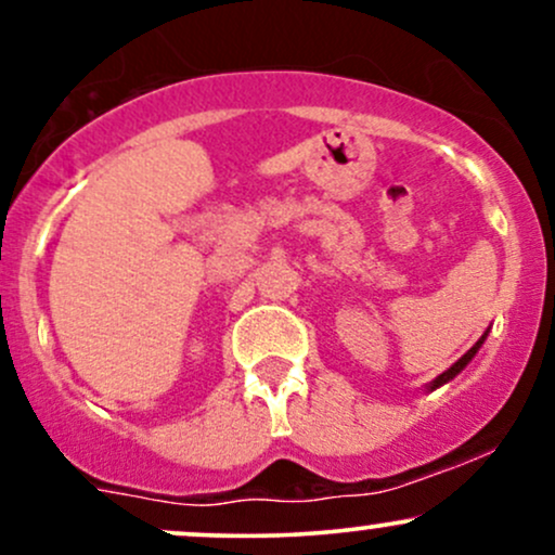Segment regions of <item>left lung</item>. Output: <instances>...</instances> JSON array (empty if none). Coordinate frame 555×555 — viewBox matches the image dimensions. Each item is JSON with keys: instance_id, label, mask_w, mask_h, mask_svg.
Returning a JSON list of instances; mask_svg holds the SVG:
<instances>
[{"instance_id": "obj_1", "label": "left lung", "mask_w": 555, "mask_h": 555, "mask_svg": "<svg viewBox=\"0 0 555 555\" xmlns=\"http://www.w3.org/2000/svg\"><path fill=\"white\" fill-rule=\"evenodd\" d=\"M482 341H486V334H482V339H477V344H475V347H473V349H469V352H467V354H464V358H462V360H456V362H454V365H451V367H449V371H446V373H441V375H438V378H436V380H433V384H430V388H438V386H443V384H446V380H451V378H454V375H456V373H462V371H464V365H467V362L475 358V352H477V349H480V347H482Z\"/></svg>"}]
</instances>
